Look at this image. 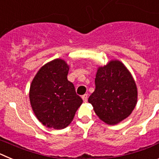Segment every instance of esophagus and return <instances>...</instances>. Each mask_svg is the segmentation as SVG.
Here are the masks:
<instances>
[{"label": "esophagus", "instance_id": "1", "mask_svg": "<svg viewBox=\"0 0 159 159\" xmlns=\"http://www.w3.org/2000/svg\"><path fill=\"white\" fill-rule=\"evenodd\" d=\"M88 94H85V95H84L82 96V99L83 100H84V102H87L88 101Z\"/></svg>", "mask_w": 159, "mask_h": 159}]
</instances>
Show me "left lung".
Instances as JSON below:
<instances>
[{"mask_svg":"<svg viewBox=\"0 0 159 159\" xmlns=\"http://www.w3.org/2000/svg\"><path fill=\"white\" fill-rule=\"evenodd\" d=\"M95 84V92L88 102L99 119L113 125L130 116L137 102V88L130 73L120 61H110L99 67Z\"/></svg>","mask_w":159,"mask_h":159,"instance_id":"obj_1","label":"left lung"}]
</instances>
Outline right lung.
Returning a JSON list of instances; mask_svg holds the SVG:
<instances>
[{
  "instance_id": "right-lung-1",
  "label": "right lung",
  "mask_w": 159,
  "mask_h": 159,
  "mask_svg": "<svg viewBox=\"0 0 159 159\" xmlns=\"http://www.w3.org/2000/svg\"><path fill=\"white\" fill-rule=\"evenodd\" d=\"M69 67L57 59L39 70L30 86L32 110L43 125L64 129L71 123L83 99L67 80Z\"/></svg>"
}]
</instances>
